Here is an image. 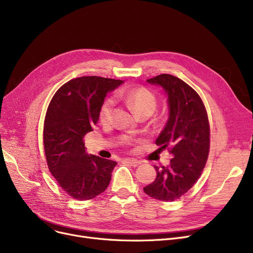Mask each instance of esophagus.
<instances>
[{"mask_svg": "<svg viewBox=\"0 0 253 253\" xmlns=\"http://www.w3.org/2000/svg\"><path fill=\"white\" fill-rule=\"evenodd\" d=\"M124 162L127 163V164H129V165H131V166H133V167H137L138 165L141 164L140 161L135 160V159H125Z\"/></svg>", "mask_w": 253, "mask_h": 253, "instance_id": "esophagus-1", "label": "esophagus"}]
</instances>
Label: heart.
<instances>
[{
	"instance_id": "1",
	"label": "heart",
	"mask_w": 253,
	"mask_h": 253,
	"mask_svg": "<svg viewBox=\"0 0 253 253\" xmlns=\"http://www.w3.org/2000/svg\"><path fill=\"white\" fill-rule=\"evenodd\" d=\"M117 96L124 99L135 110L138 115H152L157 106L156 94L147 87H136L129 90H121L117 93ZM115 108V99L106 98L99 109V121L102 124H110L113 121ZM131 139L127 138L123 141L124 145H129Z\"/></svg>"
}]
</instances>
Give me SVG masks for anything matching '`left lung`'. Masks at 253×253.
<instances>
[{
  "instance_id": "8db88e82",
  "label": "left lung",
  "mask_w": 253,
  "mask_h": 253,
  "mask_svg": "<svg viewBox=\"0 0 253 253\" xmlns=\"http://www.w3.org/2000/svg\"><path fill=\"white\" fill-rule=\"evenodd\" d=\"M147 81L160 85L168 95L169 119L156 140L172 155L170 164L159 168L156 179L143 188L163 202L177 200L201 176L210 149V126L205 105L198 93L182 80L168 74Z\"/></svg>"
}]
</instances>
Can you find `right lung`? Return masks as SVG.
I'll return each instance as SVG.
<instances>
[{"instance_id":"add662e5","label":"right lung","mask_w":253,"mask_h":253,"mask_svg":"<svg viewBox=\"0 0 253 253\" xmlns=\"http://www.w3.org/2000/svg\"><path fill=\"white\" fill-rule=\"evenodd\" d=\"M122 83L96 76L76 78L49 103L43 131L47 165L60 188L78 201L95 198L111 181L117 162L88 156L83 138L97 124L106 94Z\"/></svg>"}]
</instances>
